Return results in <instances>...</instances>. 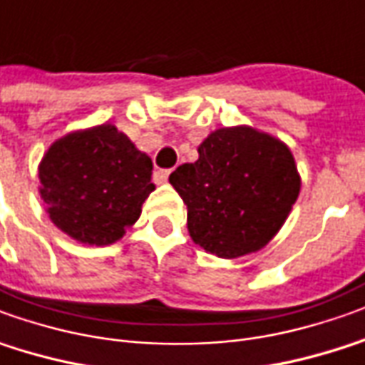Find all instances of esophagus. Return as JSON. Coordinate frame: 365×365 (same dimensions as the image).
I'll return each mask as SVG.
<instances>
[{
    "instance_id": "esophagus-1",
    "label": "esophagus",
    "mask_w": 365,
    "mask_h": 365,
    "mask_svg": "<svg viewBox=\"0 0 365 365\" xmlns=\"http://www.w3.org/2000/svg\"><path fill=\"white\" fill-rule=\"evenodd\" d=\"M168 175H170L168 168H157V170H155V182H158V185H160V182H167Z\"/></svg>"
}]
</instances>
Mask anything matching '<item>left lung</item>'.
I'll list each match as a JSON object with an SVG mask.
<instances>
[{"label":"left lung","instance_id":"left-lung-1","mask_svg":"<svg viewBox=\"0 0 365 365\" xmlns=\"http://www.w3.org/2000/svg\"><path fill=\"white\" fill-rule=\"evenodd\" d=\"M198 158L168 177L187 205L192 242L218 258L268 245L292 210L302 178L290 147L248 125L212 130Z\"/></svg>","mask_w":365,"mask_h":365}]
</instances>
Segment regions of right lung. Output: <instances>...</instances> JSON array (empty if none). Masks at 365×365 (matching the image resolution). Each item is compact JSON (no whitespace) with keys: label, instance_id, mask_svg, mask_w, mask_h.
Masks as SVG:
<instances>
[{"label":"right lung","instance_id":"1","mask_svg":"<svg viewBox=\"0 0 365 365\" xmlns=\"http://www.w3.org/2000/svg\"><path fill=\"white\" fill-rule=\"evenodd\" d=\"M153 160L115 125L71 130L37 167L45 212L61 232L89 246L117 242L155 190Z\"/></svg>","mask_w":365,"mask_h":365}]
</instances>
